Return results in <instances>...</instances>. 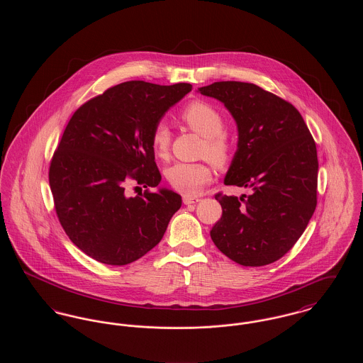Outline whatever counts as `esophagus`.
Returning <instances> with one entry per match:
<instances>
[{"label": "esophagus", "instance_id": "34e87169", "mask_svg": "<svg viewBox=\"0 0 363 363\" xmlns=\"http://www.w3.org/2000/svg\"><path fill=\"white\" fill-rule=\"evenodd\" d=\"M200 199L197 196H184V204L190 206V204H197Z\"/></svg>", "mask_w": 363, "mask_h": 363}]
</instances>
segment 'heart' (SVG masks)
<instances>
[{
    "instance_id": "b5f03b06",
    "label": "heart",
    "mask_w": 363,
    "mask_h": 363,
    "mask_svg": "<svg viewBox=\"0 0 363 363\" xmlns=\"http://www.w3.org/2000/svg\"><path fill=\"white\" fill-rule=\"evenodd\" d=\"M182 121L191 130L204 138L201 155L216 166H223L231 156V145L225 133L222 114L209 104L196 101L188 104ZM172 133L164 122H157L151 135V145L156 156L164 159L169 155ZM166 178L174 189L184 194H194L211 179V169L206 163H175L166 170Z\"/></svg>"
}]
</instances>
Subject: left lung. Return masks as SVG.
Instances as JSON below:
<instances>
[{
  "instance_id": "left-lung-1",
  "label": "left lung",
  "mask_w": 363,
  "mask_h": 363,
  "mask_svg": "<svg viewBox=\"0 0 363 363\" xmlns=\"http://www.w3.org/2000/svg\"><path fill=\"white\" fill-rule=\"evenodd\" d=\"M199 92L225 104L238 128V148L225 185L250 194L215 199L222 218L211 238L228 259L262 267L283 257L317 206L315 143L293 104L252 83L216 82Z\"/></svg>"
}]
</instances>
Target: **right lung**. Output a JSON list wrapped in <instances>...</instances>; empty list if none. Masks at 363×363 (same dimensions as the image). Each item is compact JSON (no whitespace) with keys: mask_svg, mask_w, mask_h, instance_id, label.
<instances>
[{"mask_svg":"<svg viewBox=\"0 0 363 363\" xmlns=\"http://www.w3.org/2000/svg\"><path fill=\"white\" fill-rule=\"evenodd\" d=\"M190 91L188 83L126 82L72 116L52 155L49 182L60 223L86 256L126 265L163 238L181 196L166 188L130 196L128 186L132 181L136 188L160 184L151 135Z\"/></svg>","mask_w":363,"mask_h":363,"instance_id":"add662e5","label":"right lung"}]
</instances>
